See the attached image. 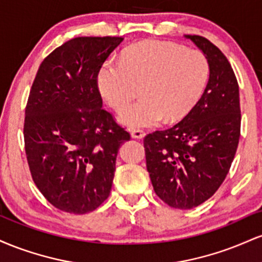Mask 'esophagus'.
<instances>
[{
	"label": "esophagus",
	"mask_w": 262,
	"mask_h": 262,
	"mask_svg": "<svg viewBox=\"0 0 262 262\" xmlns=\"http://www.w3.org/2000/svg\"><path fill=\"white\" fill-rule=\"evenodd\" d=\"M132 137L135 138V139H143L144 137H145V132L141 130V129H133V130L130 132Z\"/></svg>",
	"instance_id": "esophagus-1"
}]
</instances>
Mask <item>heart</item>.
I'll return each mask as SVG.
<instances>
[{"mask_svg": "<svg viewBox=\"0 0 262 262\" xmlns=\"http://www.w3.org/2000/svg\"><path fill=\"white\" fill-rule=\"evenodd\" d=\"M209 62L198 49L165 40H144L128 48L121 61L108 59L98 71V89L108 106L121 110L141 85L139 101L123 108L118 119L130 128L176 122L202 97Z\"/></svg>", "mask_w": 262, "mask_h": 262, "instance_id": "heart-1", "label": "heart"}]
</instances>
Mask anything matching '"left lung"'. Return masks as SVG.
Here are the masks:
<instances>
[{
    "instance_id": "8db88e82",
    "label": "left lung",
    "mask_w": 262,
    "mask_h": 262,
    "mask_svg": "<svg viewBox=\"0 0 262 262\" xmlns=\"http://www.w3.org/2000/svg\"><path fill=\"white\" fill-rule=\"evenodd\" d=\"M185 37L208 59V83L181 122L144 138L155 193L179 209L200 206L221 187L235 156L242 123L239 85L228 59L207 38Z\"/></svg>"
}]
</instances>
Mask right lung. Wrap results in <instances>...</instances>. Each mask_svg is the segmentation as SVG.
<instances>
[{
    "instance_id": "add662e5",
    "label": "right lung",
    "mask_w": 262,
    "mask_h": 262,
    "mask_svg": "<svg viewBox=\"0 0 262 262\" xmlns=\"http://www.w3.org/2000/svg\"><path fill=\"white\" fill-rule=\"evenodd\" d=\"M122 37H79L43 60L26 106L25 148L33 181L60 210L85 214L112 188L119 146L130 139L102 108L98 71Z\"/></svg>"
}]
</instances>
